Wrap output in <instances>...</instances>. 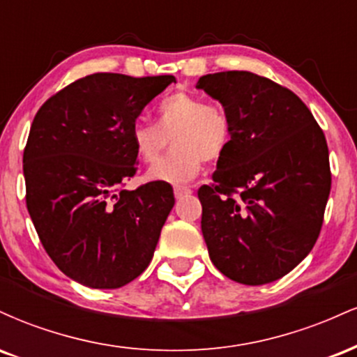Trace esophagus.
Listing matches in <instances>:
<instances>
[{
  "label": "esophagus",
  "instance_id": "esophagus-1",
  "mask_svg": "<svg viewBox=\"0 0 357 357\" xmlns=\"http://www.w3.org/2000/svg\"><path fill=\"white\" fill-rule=\"evenodd\" d=\"M191 191H192L191 186H181V184L174 186V196H176V198H181L183 195H190Z\"/></svg>",
  "mask_w": 357,
  "mask_h": 357
}]
</instances>
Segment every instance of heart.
I'll use <instances>...</instances> for the list:
<instances>
[{"mask_svg":"<svg viewBox=\"0 0 357 357\" xmlns=\"http://www.w3.org/2000/svg\"><path fill=\"white\" fill-rule=\"evenodd\" d=\"M230 137L231 119L227 110L188 92H176L159 104L158 124L136 121L130 129V142L146 165H155L174 139V154L154 166L147 176L154 181L174 184L195 178L203 159H220Z\"/></svg>","mask_w":357,"mask_h":357,"instance_id":"heart-1","label":"heart"}]
</instances>
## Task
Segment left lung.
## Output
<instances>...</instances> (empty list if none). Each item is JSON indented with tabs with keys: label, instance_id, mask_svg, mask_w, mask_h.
I'll return each instance as SVG.
<instances>
[{
	"label": "left lung",
	"instance_id": "left-lung-1",
	"mask_svg": "<svg viewBox=\"0 0 357 357\" xmlns=\"http://www.w3.org/2000/svg\"><path fill=\"white\" fill-rule=\"evenodd\" d=\"M196 87L231 119L230 144L198 190L208 253L225 277L268 284L319 238L333 179L326 136L304 102L267 77L208 73Z\"/></svg>",
	"mask_w": 357,
	"mask_h": 357
}]
</instances>
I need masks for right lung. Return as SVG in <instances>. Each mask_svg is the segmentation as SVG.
<instances>
[{
  "label": "right lung",
  "instance_id": "add662e5",
  "mask_svg": "<svg viewBox=\"0 0 357 357\" xmlns=\"http://www.w3.org/2000/svg\"><path fill=\"white\" fill-rule=\"evenodd\" d=\"M173 82L92 73L36 112L23 153L26 208L53 264L82 285L119 289L153 260L174 192L166 181L126 190L137 171L130 129Z\"/></svg>",
  "mask_w": 357,
  "mask_h": 357
}]
</instances>
